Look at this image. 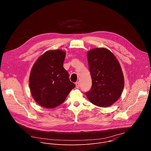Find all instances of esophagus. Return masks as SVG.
<instances>
[{"label": "esophagus", "mask_w": 151, "mask_h": 151, "mask_svg": "<svg viewBox=\"0 0 151 151\" xmlns=\"http://www.w3.org/2000/svg\"><path fill=\"white\" fill-rule=\"evenodd\" d=\"M75 85H76V88H79V82H76L75 83Z\"/></svg>", "instance_id": "esophagus-1"}]
</instances>
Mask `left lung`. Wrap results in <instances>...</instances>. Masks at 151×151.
I'll list each match as a JSON object with an SVG mask.
<instances>
[{
  "instance_id": "left-lung-1",
  "label": "left lung",
  "mask_w": 151,
  "mask_h": 151,
  "mask_svg": "<svg viewBox=\"0 0 151 151\" xmlns=\"http://www.w3.org/2000/svg\"><path fill=\"white\" fill-rule=\"evenodd\" d=\"M87 58L92 87L86 96L97 106H110L119 99L124 89L120 64L114 54L104 48L90 50Z\"/></svg>"
}]
</instances>
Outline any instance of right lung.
<instances>
[{"instance_id": "add662e5", "label": "right lung", "mask_w": 151, "mask_h": 151, "mask_svg": "<svg viewBox=\"0 0 151 151\" xmlns=\"http://www.w3.org/2000/svg\"><path fill=\"white\" fill-rule=\"evenodd\" d=\"M66 52L50 50L40 55L31 70L29 86L32 97L40 106L54 108L63 103L75 85L63 67Z\"/></svg>"}]
</instances>
